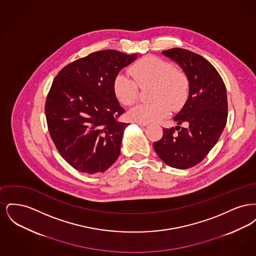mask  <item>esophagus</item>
I'll return each instance as SVG.
<instances>
[{
  "instance_id": "obj_1",
  "label": "esophagus",
  "mask_w": 256,
  "mask_h": 256,
  "mask_svg": "<svg viewBox=\"0 0 256 256\" xmlns=\"http://www.w3.org/2000/svg\"><path fill=\"white\" fill-rule=\"evenodd\" d=\"M136 124H137L138 126H148V122H137Z\"/></svg>"
}]
</instances>
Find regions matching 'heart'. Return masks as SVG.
Instances as JSON below:
<instances>
[{"label": "heart", "instance_id": "b5f03b06", "mask_svg": "<svg viewBox=\"0 0 256 256\" xmlns=\"http://www.w3.org/2000/svg\"><path fill=\"white\" fill-rule=\"evenodd\" d=\"M134 80L124 74H116L113 92L124 106H132L138 98V86L152 84L150 102L134 106L128 117L135 122L159 121L170 113V108L180 110L189 95V80L180 70L174 69L170 62L158 56H146L135 62L130 69Z\"/></svg>", "mask_w": 256, "mask_h": 256}]
</instances>
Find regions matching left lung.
<instances>
[{
  "label": "left lung",
  "mask_w": 256,
  "mask_h": 256,
  "mask_svg": "<svg viewBox=\"0 0 256 256\" xmlns=\"http://www.w3.org/2000/svg\"><path fill=\"white\" fill-rule=\"evenodd\" d=\"M162 54L182 67L190 88L185 104L174 117L178 124L185 122L186 126L163 128V136L154 143V148L168 166L188 169L206 156L226 126V86L215 67L200 54L180 48Z\"/></svg>",
  "instance_id": "left-lung-1"
}]
</instances>
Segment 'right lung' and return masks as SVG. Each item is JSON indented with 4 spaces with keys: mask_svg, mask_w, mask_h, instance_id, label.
I'll list each match as a JSON object with an SVG mask.
<instances>
[{
    "mask_svg": "<svg viewBox=\"0 0 256 256\" xmlns=\"http://www.w3.org/2000/svg\"><path fill=\"white\" fill-rule=\"evenodd\" d=\"M136 58V54L98 50L66 65L54 80L45 104L50 135L76 170L102 172L119 158L128 124L118 121L124 110L113 80Z\"/></svg>",
    "mask_w": 256,
    "mask_h": 256,
    "instance_id": "obj_1",
    "label": "right lung"
}]
</instances>
